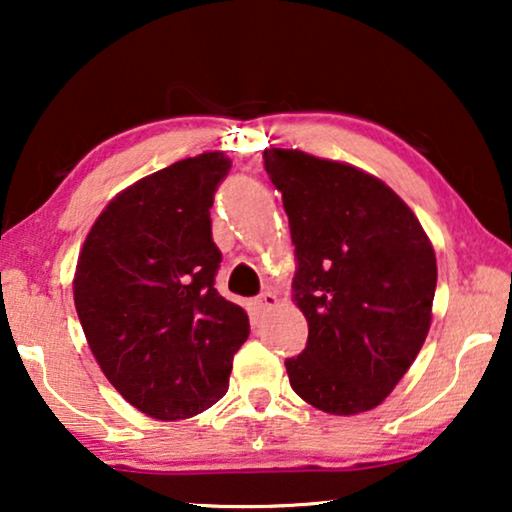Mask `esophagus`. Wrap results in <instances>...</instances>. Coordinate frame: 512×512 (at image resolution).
<instances>
[{"instance_id":"34e87169","label":"esophagus","mask_w":512,"mask_h":512,"mask_svg":"<svg viewBox=\"0 0 512 512\" xmlns=\"http://www.w3.org/2000/svg\"><path fill=\"white\" fill-rule=\"evenodd\" d=\"M277 303H279V298L275 296V293L265 291V293H261V296H258V298H254V310H256V312L272 310V307H277Z\"/></svg>"}]
</instances>
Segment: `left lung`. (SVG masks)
<instances>
[{"mask_svg": "<svg viewBox=\"0 0 512 512\" xmlns=\"http://www.w3.org/2000/svg\"><path fill=\"white\" fill-rule=\"evenodd\" d=\"M296 247L293 303L307 347L286 359L305 403L359 415L417 359L433 317L436 251L415 212L382 179L298 149H265Z\"/></svg>", "mask_w": 512, "mask_h": 512, "instance_id": "obj_1", "label": "left lung"}]
</instances>
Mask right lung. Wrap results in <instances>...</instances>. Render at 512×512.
I'll return each instance as SVG.
<instances>
[{
	"label": "right lung",
	"mask_w": 512,
	"mask_h": 512,
	"mask_svg": "<svg viewBox=\"0 0 512 512\" xmlns=\"http://www.w3.org/2000/svg\"><path fill=\"white\" fill-rule=\"evenodd\" d=\"M230 170L205 151L149 174L109 200L74 272L88 347L114 389L163 422L195 417L228 391L249 317L214 289V191Z\"/></svg>",
	"instance_id": "obj_1"
}]
</instances>
